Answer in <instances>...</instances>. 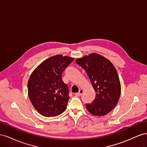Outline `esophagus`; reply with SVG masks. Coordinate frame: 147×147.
<instances>
[{
  "label": "esophagus",
  "instance_id": "34e87169",
  "mask_svg": "<svg viewBox=\"0 0 147 147\" xmlns=\"http://www.w3.org/2000/svg\"><path fill=\"white\" fill-rule=\"evenodd\" d=\"M83 92H84V91H83V90H82V89H81V90H79V92H78L75 93V94L76 95V96H80L82 95Z\"/></svg>",
  "mask_w": 147,
  "mask_h": 147
}]
</instances>
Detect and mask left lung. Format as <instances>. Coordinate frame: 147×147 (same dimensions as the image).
I'll list each match as a JSON object with an SVG mask.
<instances>
[{"instance_id": "8db88e82", "label": "left lung", "mask_w": 147, "mask_h": 147, "mask_svg": "<svg viewBox=\"0 0 147 147\" xmlns=\"http://www.w3.org/2000/svg\"><path fill=\"white\" fill-rule=\"evenodd\" d=\"M85 70L96 92V97L86 107L91 114L104 116L116 106L121 94V84L116 69L111 62L97 53L75 61Z\"/></svg>"}]
</instances>
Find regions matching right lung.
Instances as JSON below:
<instances>
[{"label":"right lung","mask_w":147,"mask_h":147,"mask_svg":"<svg viewBox=\"0 0 147 147\" xmlns=\"http://www.w3.org/2000/svg\"><path fill=\"white\" fill-rule=\"evenodd\" d=\"M74 59L61 55L53 56L43 61L30 75L28 96L34 107L43 116L56 117L65 110L69 88L62 74Z\"/></svg>","instance_id":"add662e5"}]
</instances>
